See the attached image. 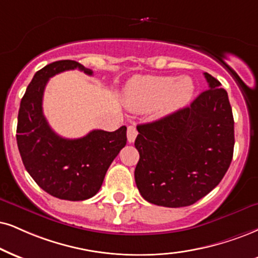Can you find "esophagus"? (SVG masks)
Returning a JSON list of instances; mask_svg holds the SVG:
<instances>
[{
	"label": "esophagus",
	"instance_id": "obj_1",
	"mask_svg": "<svg viewBox=\"0 0 258 258\" xmlns=\"http://www.w3.org/2000/svg\"><path fill=\"white\" fill-rule=\"evenodd\" d=\"M126 136H128V142L133 144L135 141L136 136H138V129L135 125H129L128 130H126Z\"/></svg>",
	"mask_w": 258,
	"mask_h": 258
}]
</instances>
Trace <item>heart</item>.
I'll return each instance as SVG.
<instances>
[{
    "mask_svg": "<svg viewBox=\"0 0 258 258\" xmlns=\"http://www.w3.org/2000/svg\"><path fill=\"white\" fill-rule=\"evenodd\" d=\"M194 90L195 86L189 76H136L126 87L125 100L138 110L160 105L164 112H171L186 104Z\"/></svg>",
    "mask_w": 258,
    "mask_h": 258,
    "instance_id": "b5f03b06",
    "label": "heart"
}]
</instances>
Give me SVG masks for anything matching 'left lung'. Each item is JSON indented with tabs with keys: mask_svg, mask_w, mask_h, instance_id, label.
Wrapping results in <instances>:
<instances>
[{
	"mask_svg": "<svg viewBox=\"0 0 258 258\" xmlns=\"http://www.w3.org/2000/svg\"><path fill=\"white\" fill-rule=\"evenodd\" d=\"M208 90L189 106L138 125L135 182L146 201L178 208L201 200L221 182L234 147L227 92L205 73Z\"/></svg>",
	"mask_w": 258,
	"mask_h": 258,
	"instance_id": "8db88e82",
	"label": "left lung"
}]
</instances>
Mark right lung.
Wrapping results in <instances>:
<instances>
[{"label": "right lung", "instance_id": "obj_1", "mask_svg": "<svg viewBox=\"0 0 258 258\" xmlns=\"http://www.w3.org/2000/svg\"><path fill=\"white\" fill-rule=\"evenodd\" d=\"M79 69V62L63 59L34 74L20 103L17 142L22 163L34 182L57 199L84 201L99 191L113 159L126 144V126L116 132L92 130L80 139H64L50 128L43 113V95L50 78Z\"/></svg>", "mask_w": 258, "mask_h": 258}]
</instances>
